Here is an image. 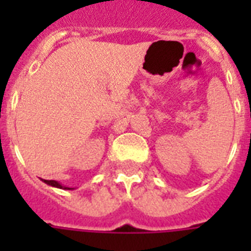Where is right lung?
<instances>
[{
    "label": "right lung",
    "instance_id": "1",
    "mask_svg": "<svg viewBox=\"0 0 251 251\" xmlns=\"http://www.w3.org/2000/svg\"><path fill=\"white\" fill-rule=\"evenodd\" d=\"M47 185L49 186H53V187H58V189H64V190H73L74 187H68V186H64L62 183H60L58 181H54V179H43Z\"/></svg>",
    "mask_w": 251,
    "mask_h": 251
}]
</instances>
